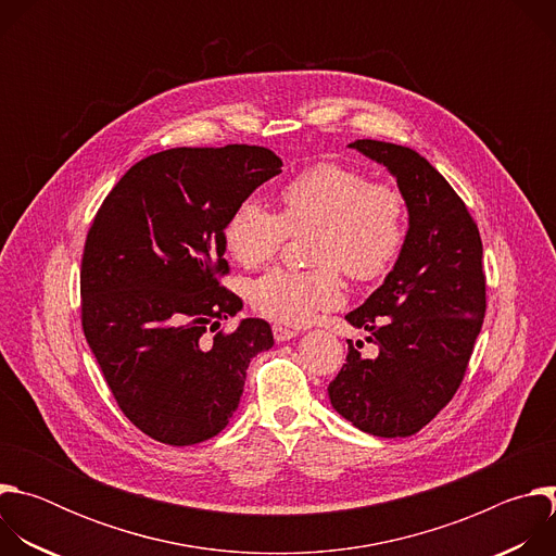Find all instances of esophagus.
Listing matches in <instances>:
<instances>
[{
  "label": "esophagus",
  "mask_w": 556,
  "mask_h": 556,
  "mask_svg": "<svg viewBox=\"0 0 556 556\" xmlns=\"http://www.w3.org/2000/svg\"><path fill=\"white\" fill-rule=\"evenodd\" d=\"M273 334H275V341H277V343H283V341H290V339L296 337L294 330H288V328H283V326H273Z\"/></svg>",
  "instance_id": "esophagus-1"
}]
</instances>
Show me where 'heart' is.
Returning <instances> with one entry per match:
<instances>
[{"label": "heart", "mask_w": 556, "mask_h": 556, "mask_svg": "<svg viewBox=\"0 0 556 556\" xmlns=\"http://www.w3.org/2000/svg\"><path fill=\"white\" fill-rule=\"evenodd\" d=\"M292 235L309 237L314 270L273 268L249 286L251 305L283 326H307L343 303V270L354 281L382 277L407 237V202L391 185H371L356 169L321 163L292 178L279 215L244 200L226 224V247L247 268L268 262Z\"/></svg>", "instance_id": "1"}]
</instances>
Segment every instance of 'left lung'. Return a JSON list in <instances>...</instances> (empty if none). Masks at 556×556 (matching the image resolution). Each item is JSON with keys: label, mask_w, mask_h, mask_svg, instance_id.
Here are the masks:
<instances>
[{"label": "left lung", "mask_w": 556, "mask_h": 556, "mask_svg": "<svg viewBox=\"0 0 556 556\" xmlns=\"http://www.w3.org/2000/svg\"><path fill=\"white\" fill-rule=\"evenodd\" d=\"M348 147L393 176L407 202L409 228L382 286L345 314L350 326L369 332L365 339L378 354L365 358L348 341L345 365L328 393L356 429L407 438L453 399L482 330V240L459 195L420 153L367 138Z\"/></svg>", "instance_id": "obj_1"}]
</instances>
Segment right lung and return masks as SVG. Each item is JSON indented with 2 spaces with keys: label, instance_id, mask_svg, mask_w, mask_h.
Listing matches in <instances>:
<instances>
[{
  "label": "right lung",
  "instance_id": "obj_1",
  "mask_svg": "<svg viewBox=\"0 0 556 556\" xmlns=\"http://www.w3.org/2000/svg\"><path fill=\"white\" fill-rule=\"evenodd\" d=\"M266 147H176L136 163L110 191L86 240L81 316L88 345L123 414L149 438L189 446L240 407L249 363L275 345L222 288L226 224L281 174Z\"/></svg>",
  "mask_w": 556,
  "mask_h": 556
}]
</instances>
